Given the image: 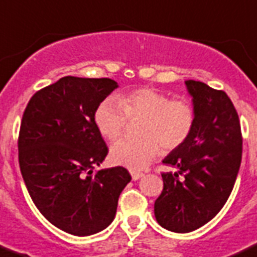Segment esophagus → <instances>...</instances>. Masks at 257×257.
<instances>
[{"instance_id": "1", "label": "esophagus", "mask_w": 257, "mask_h": 257, "mask_svg": "<svg viewBox=\"0 0 257 257\" xmlns=\"http://www.w3.org/2000/svg\"><path fill=\"white\" fill-rule=\"evenodd\" d=\"M131 174H132V179H133L134 181H136V180H140L141 177L143 176V174H142V172H136V171H132Z\"/></svg>"}]
</instances>
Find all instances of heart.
I'll list each match as a JSON object with an SVG mask.
<instances>
[{"instance_id":"obj_1","label":"heart","mask_w":257,"mask_h":257,"mask_svg":"<svg viewBox=\"0 0 257 257\" xmlns=\"http://www.w3.org/2000/svg\"><path fill=\"white\" fill-rule=\"evenodd\" d=\"M138 124L140 138H121L110 148L112 162L140 171L148 166L161 147L171 151L183 145L195 125L194 107L185 100H171L156 88L141 87L117 93L100 102L95 111V124L110 141L123 134L128 119Z\"/></svg>"}]
</instances>
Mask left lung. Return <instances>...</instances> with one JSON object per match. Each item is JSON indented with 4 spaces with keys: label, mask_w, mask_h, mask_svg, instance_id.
Segmentation results:
<instances>
[{
    "label": "left lung",
    "mask_w": 257,
    "mask_h": 257,
    "mask_svg": "<svg viewBox=\"0 0 257 257\" xmlns=\"http://www.w3.org/2000/svg\"><path fill=\"white\" fill-rule=\"evenodd\" d=\"M185 85L193 97L195 125L188 140L164 158L177 172L162 174L164 190L155 201L158 224L177 233L195 231L219 213L242 158L238 114L227 93L199 81Z\"/></svg>",
    "instance_id": "obj_1"
}]
</instances>
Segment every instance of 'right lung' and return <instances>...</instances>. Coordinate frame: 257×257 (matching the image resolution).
<instances>
[{"label": "right lung", "instance_id": "1", "mask_svg": "<svg viewBox=\"0 0 257 257\" xmlns=\"http://www.w3.org/2000/svg\"><path fill=\"white\" fill-rule=\"evenodd\" d=\"M116 87L110 78L66 76L38 91L24 111L19 164L26 189L39 212L69 234L106 228L132 180L121 166L92 175L107 155L96 107Z\"/></svg>", "mask_w": 257, "mask_h": 257}]
</instances>
